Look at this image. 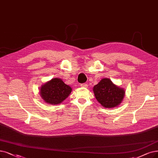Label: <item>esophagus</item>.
I'll use <instances>...</instances> for the list:
<instances>
[{"instance_id": "esophagus-1", "label": "esophagus", "mask_w": 158, "mask_h": 158, "mask_svg": "<svg viewBox=\"0 0 158 158\" xmlns=\"http://www.w3.org/2000/svg\"><path fill=\"white\" fill-rule=\"evenodd\" d=\"M80 86H81V87H87L88 85H87V84H81L80 85Z\"/></svg>"}]
</instances>
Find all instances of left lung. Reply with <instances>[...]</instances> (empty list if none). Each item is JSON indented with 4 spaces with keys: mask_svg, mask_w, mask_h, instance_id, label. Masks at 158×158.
<instances>
[{
    "mask_svg": "<svg viewBox=\"0 0 158 158\" xmlns=\"http://www.w3.org/2000/svg\"><path fill=\"white\" fill-rule=\"evenodd\" d=\"M93 92L98 102L106 108L118 106L123 101L125 91L113 84L109 78H103L93 87Z\"/></svg>",
    "mask_w": 158,
    "mask_h": 158,
    "instance_id": "8db88e82",
    "label": "left lung"
}]
</instances>
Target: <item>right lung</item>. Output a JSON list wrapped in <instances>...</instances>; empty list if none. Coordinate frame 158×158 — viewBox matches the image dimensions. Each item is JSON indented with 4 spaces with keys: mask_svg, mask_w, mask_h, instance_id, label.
<instances>
[{
    "mask_svg": "<svg viewBox=\"0 0 158 158\" xmlns=\"http://www.w3.org/2000/svg\"><path fill=\"white\" fill-rule=\"evenodd\" d=\"M72 91V88L65 84L61 79L54 78L41 85L40 95L47 104H61Z\"/></svg>",
    "mask_w": 158,
    "mask_h": 158,
    "instance_id": "1",
    "label": "right lung"
}]
</instances>
